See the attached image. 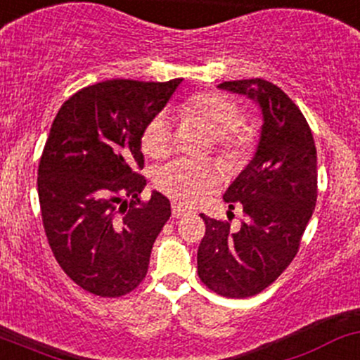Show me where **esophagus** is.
<instances>
[{
  "mask_svg": "<svg viewBox=\"0 0 360 360\" xmlns=\"http://www.w3.org/2000/svg\"><path fill=\"white\" fill-rule=\"evenodd\" d=\"M186 215H189V210H186L183 205L172 203V217H174V219H181V217H186Z\"/></svg>",
  "mask_w": 360,
  "mask_h": 360,
  "instance_id": "1",
  "label": "esophagus"
}]
</instances>
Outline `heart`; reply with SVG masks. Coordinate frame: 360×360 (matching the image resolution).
I'll use <instances>...</instances> for the list:
<instances>
[{
    "label": "heart",
    "instance_id": "obj_1",
    "mask_svg": "<svg viewBox=\"0 0 360 360\" xmlns=\"http://www.w3.org/2000/svg\"><path fill=\"white\" fill-rule=\"evenodd\" d=\"M181 117L203 121L217 136L220 152L227 159L240 160L251 152L255 133L243 122V110L236 101L220 92H200L179 105ZM174 133L167 110L150 117L141 133V148L153 159L165 157L172 150ZM153 183L159 191L183 205H195L215 191L220 171L215 164L193 159H176L157 169Z\"/></svg>",
    "mask_w": 360,
    "mask_h": 360
}]
</instances>
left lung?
I'll return each instance as SVG.
<instances>
[{"label": "left lung", "mask_w": 360, "mask_h": 360, "mask_svg": "<svg viewBox=\"0 0 360 360\" xmlns=\"http://www.w3.org/2000/svg\"><path fill=\"white\" fill-rule=\"evenodd\" d=\"M219 86L255 98L264 122L255 159L224 195L231 210L243 208L239 227L200 215L207 229L198 276L219 295L244 299L274 283L297 255L318 198V162L306 117L280 86L263 78Z\"/></svg>", "instance_id": "8db88e82"}]
</instances>
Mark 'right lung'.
Returning <instances> with one entry per match:
<instances>
[{
    "label": "right lung",
    "instance_id": "1",
    "mask_svg": "<svg viewBox=\"0 0 360 360\" xmlns=\"http://www.w3.org/2000/svg\"><path fill=\"white\" fill-rule=\"evenodd\" d=\"M181 82L105 80L54 117L37 171L42 224L59 266L90 294L121 297L147 275L171 203L157 191L141 200V133Z\"/></svg>",
    "mask_w": 360,
    "mask_h": 360
}]
</instances>
